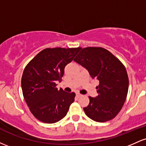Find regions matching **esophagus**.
I'll return each instance as SVG.
<instances>
[{
	"mask_svg": "<svg viewBox=\"0 0 146 146\" xmlns=\"http://www.w3.org/2000/svg\"><path fill=\"white\" fill-rule=\"evenodd\" d=\"M82 96V95L80 94V93H76V97H77V98H81Z\"/></svg>",
	"mask_w": 146,
	"mask_h": 146,
	"instance_id": "obj_1",
	"label": "esophagus"
}]
</instances>
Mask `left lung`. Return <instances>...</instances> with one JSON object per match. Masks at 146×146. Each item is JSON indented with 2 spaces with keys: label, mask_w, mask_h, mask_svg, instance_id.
Instances as JSON below:
<instances>
[{
  "label": "left lung",
  "mask_w": 146,
  "mask_h": 146,
  "mask_svg": "<svg viewBox=\"0 0 146 146\" xmlns=\"http://www.w3.org/2000/svg\"><path fill=\"white\" fill-rule=\"evenodd\" d=\"M88 71L93 79L100 82L98 95L89 97L84 108L86 115L98 122L113 119L119 113L126 99L128 77L123 64L110 51L102 47L84 48L74 59Z\"/></svg>",
  "instance_id": "left-lung-1"
}]
</instances>
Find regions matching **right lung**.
Returning a JSON list of instances; mask_svg holds the SVG:
<instances>
[{
  "label": "right lung",
  "mask_w": 146,
  "mask_h": 146,
  "mask_svg": "<svg viewBox=\"0 0 146 146\" xmlns=\"http://www.w3.org/2000/svg\"><path fill=\"white\" fill-rule=\"evenodd\" d=\"M82 48H47L40 52L25 68L21 80L23 96L30 111L39 121H59L75 101L74 93L56 88L64 67Z\"/></svg>",
  "instance_id": "right-lung-1"
}]
</instances>
